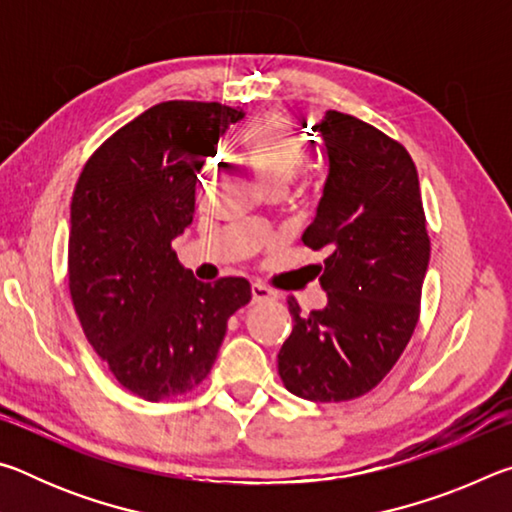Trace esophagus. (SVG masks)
Instances as JSON below:
<instances>
[{"label": "esophagus", "instance_id": "obj_1", "mask_svg": "<svg viewBox=\"0 0 512 512\" xmlns=\"http://www.w3.org/2000/svg\"><path fill=\"white\" fill-rule=\"evenodd\" d=\"M253 302H268V300H277V293L273 289H268L266 284H259L255 282L253 284Z\"/></svg>", "mask_w": 512, "mask_h": 512}]
</instances>
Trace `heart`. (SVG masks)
Wrapping results in <instances>:
<instances>
[{
    "instance_id": "b5f03b06",
    "label": "heart",
    "mask_w": 512,
    "mask_h": 512,
    "mask_svg": "<svg viewBox=\"0 0 512 512\" xmlns=\"http://www.w3.org/2000/svg\"><path fill=\"white\" fill-rule=\"evenodd\" d=\"M244 155L266 192L273 187L287 189L302 162L282 115H268L250 128L244 137Z\"/></svg>"
}]
</instances>
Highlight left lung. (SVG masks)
Segmentation results:
<instances>
[{
    "mask_svg": "<svg viewBox=\"0 0 512 512\" xmlns=\"http://www.w3.org/2000/svg\"><path fill=\"white\" fill-rule=\"evenodd\" d=\"M311 128L327 180L302 241L329 253L318 264L327 305L305 314L289 296L293 332L277 372L302 400L348 402L370 393L411 341L431 241L418 171L400 142L336 110Z\"/></svg>",
    "mask_w": 512,
    "mask_h": 512,
    "instance_id": "1",
    "label": "left lung"
}]
</instances>
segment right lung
Returning <instances> with one entry per match:
<instances>
[{
  "mask_svg": "<svg viewBox=\"0 0 512 512\" xmlns=\"http://www.w3.org/2000/svg\"><path fill=\"white\" fill-rule=\"evenodd\" d=\"M241 119L216 101H162L112 133L76 183L69 296L94 352L142 400L194 391L253 298L244 277L194 280L171 248L194 219L205 160Z\"/></svg>",
  "mask_w": 512,
  "mask_h": 512,
  "instance_id": "obj_1",
  "label": "right lung"
}]
</instances>
